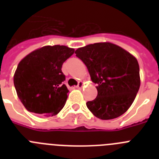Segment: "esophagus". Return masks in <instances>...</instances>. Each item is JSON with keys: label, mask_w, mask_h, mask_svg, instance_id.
Returning <instances> with one entry per match:
<instances>
[{"label": "esophagus", "mask_w": 159, "mask_h": 159, "mask_svg": "<svg viewBox=\"0 0 159 159\" xmlns=\"http://www.w3.org/2000/svg\"><path fill=\"white\" fill-rule=\"evenodd\" d=\"M83 86H84V83H83L82 81H80V82L78 83V85H77L75 88H79V89H80V88H83Z\"/></svg>", "instance_id": "1"}]
</instances>
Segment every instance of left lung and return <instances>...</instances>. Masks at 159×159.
Listing matches in <instances>:
<instances>
[{
    "instance_id": "8db88e82",
    "label": "left lung",
    "mask_w": 159,
    "mask_h": 159,
    "mask_svg": "<svg viewBox=\"0 0 159 159\" xmlns=\"http://www.w3.org/2000/svg\"><path fill=\"white\" fill-rule=\"evenodd\" d=\"M75 56L87 66L98 95L87 102L95 117L116 119L128 110L140 87L139 66L130 53L114 43H95L80 48Z\"/></svg>"
}]
</instances>
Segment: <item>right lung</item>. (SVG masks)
<instances>
[{
    "instance_id": "right-lung-1",
    "label": "right lung",
    "mask_w": 159,
    "mask_h": 159,
    "mask_svg": "<svg viewBox=\"0 0 159 159\" xmlns=\"http://www.w3.org/2000/svg\"><path fill=\"white\" fill-rule=\"evenodd\" d=\"M74 52L67 46H44L19 63L14 74V86L29 111L52 116L64 107L69 91L63 84L65 75L61 68Z\"/></svg>"
}]
</instances>
